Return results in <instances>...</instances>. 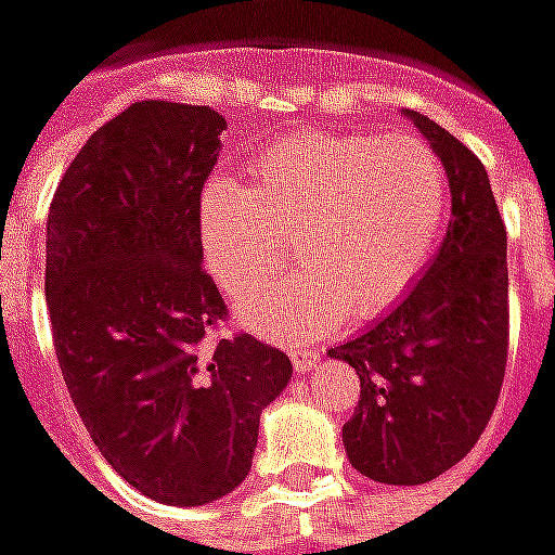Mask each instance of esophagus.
I'll use <instances>...</instances> for the list:
<instances>
[{
	"label": "esophagus",
	"mask_w": 555,
	"mask_h": 555,
	"mask_svg": "<svg viewBox=\"0 0 555 555\" xmlns=\"http://www.w3.org/2000/svg\"><path fill=\"white\" fill-rule=\"evenodd\" d=\"M289 360H293V366H296V373H308L318 360H321V354L318 351H299V348H289Z\"/></svg>",
	"instance_id": "1"
}]
</instances>
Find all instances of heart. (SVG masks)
<instances>
[{
    "instance_id": "obj_1",
    "label": "heart",
    "mask_w": 555,
    "mask_h": 555,
    "mask_svg": "<svg viewBox=\"0 0 555 555\" xmlns=\"http://www.w3.org/2000/svg\"><path fill=\"white\" fill-rule=\"evenodd\" d=\"M442 219L446 173L422 140L299 130L253 158L247 185L210 182L198 225L207 269L232 296L281 269L293 237L305 271L244 296L237 318L269 338H308L397 302Z\"/></svg>"
}]
</instances>
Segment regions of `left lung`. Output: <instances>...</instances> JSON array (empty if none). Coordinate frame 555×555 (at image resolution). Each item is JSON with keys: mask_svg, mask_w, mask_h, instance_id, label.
<instances>
[{"mask_svg": "<svg viewBox=\"0 0 555 555\" xmlns=\"http://www.w3.org/2000/svg\"><path fill=\"white\" fill-rule=\"evenodd\" d=\"M446 167L452 222L427 271L382 321L330 357L360 375L341 442L351 467L422 486L455 467L486 430L507 366V229L489 173L427 115L406 113Z\"/></svg>", "mask_w": 555, "mask_h": 555, "instance_id": "1", "label": "left lung"}]
</instances>
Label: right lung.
I'll list each match as a JSON object with an SVG mask.
<instances>
[{"mask_svg": "<svg viewBox=\"0 0 555 555\" xmlns=\"http://www.w3.org/2000/svg\"><path fill=\"white\" fill-rule=\"evenodd\" d=\"M225 118L130 103L66 167L44 234V299L66 390L100 455L173 507L234 492L293 363L250 333L210 341L225 302L204 271L201 189Z\"/></svg>", "mask_w": 555, "mask_h": 555, "instance_id": "add662e5", "label": "right lung"}]
</instances>
